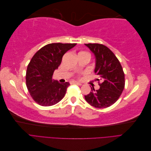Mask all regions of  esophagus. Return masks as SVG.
<instances>
[{"instance_id":"34e87169","label":"esophagus","mask_w":151,"mask_h":151,"mask_svg":"<svg viewBox=\"0 0 151 151\" xmlns=\"http://www.w3.org/2000/svg\"><path fill=\"white\" fill-rule=\"evenodd\" d=\"M73 84H77V85H78V86H81V85H82V84H81V83H78V82H76V81H74V82H73Z\"/></svg>"}]
</instances>
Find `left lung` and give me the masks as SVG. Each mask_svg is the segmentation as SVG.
<instances>
[{
  "mask_svg": "<svg viewBox=\"0 0 151 151\" xmlns=\"http://www.w3.org/2000/svg\"><path fill=\"white\" fill-rule=\"evenodd\" d=\"M95 57V74L96 81H101L99 89L84 96L91 106L105 108L115 103L120 96L125 87V75L119 60L110 50L101 44H85Z\"/></svg>",
  "mask_w": 151,
  "mask_h": 151,
  "instance_id": "obj_1",
  "label": "left lung"
}]
</instances>
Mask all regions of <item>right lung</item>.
Masks as SVG:
<instances>
[{
    "label": "right lung",
    "mask_w": 151,
    "mask_h": 151,
    "mask_svg": "<svg viewBox=\"0 0 151 151\" xmlns=\"http://www.w3.org/2000/svg\"><path fill=\"white\" fill-rule=\"evenodd\" d=\"M76 43H50L36 52L28 65L26 86L31 97L43 106H52L64 97L69 83L61 84L53 80L54 71L62 62V57Z\"/></svg>",
    "instance_id": "obj_1"
}]
</instances>
